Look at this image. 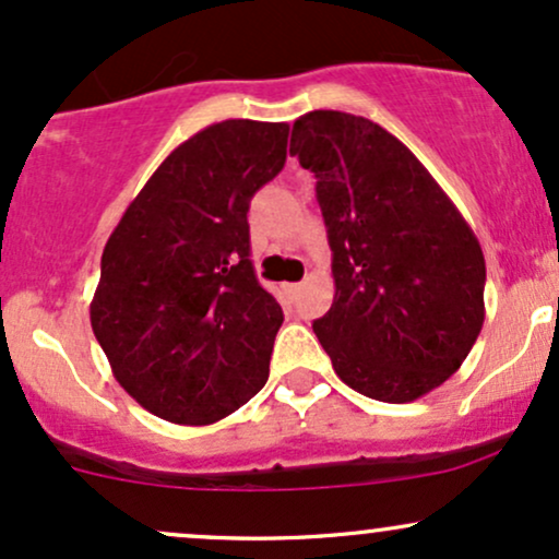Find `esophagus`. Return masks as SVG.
I'll list each match as a JSON object with an SVG mask.
<instances>
[{
	"instance_id": "esophagus-1",
	"label": "esophagus",
	"mask_w": 559,
	"mask_h": 559,
	"mask_svg": "<svg viewBox=\"0 0 559 559\" xmlns=\"http://www.w3.org/2000/svg\"><path fill=\"white\" fill-rule=\"evenodd\" d=\"M284 288H286V294H292V297H294V294H297L301 288V284H286Z\"/></svg>"
}]
</instances>
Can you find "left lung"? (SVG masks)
Here are the masks:
<instances>
[{
  "instance_id": "1",
  "label": "left lung",
  "mask_w": 559,
  "mask_h": 559,
  "mask_svg": "<svg viewBox=\"0 0 559 559\" xmlns=\"http://www.w3.org/2000/svg\"><path fill=\"white\" fill-rule=\"evenodd\" d=\"M288 152L316 173L329 230L336 297L312 331L336 376L391 404L441 386L484 325L476 234L420 159L373 120L307 112Z\"/></svg>"
}]
</instances>
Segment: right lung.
Masks as SVG:
<instances>
[{
    "label": "right lung",
    "mask_w": 559,
    "mask_h": 559,
    "mask_svg": "<svg viewBox=\"0 0 559 559\" xmlns=\"http://www.w3.org/2000/svg\"><path fill=\"white\" fill-rule=\"evenodd\" d=\"M288 123L223 120L170 152L102 252L92 329L141 407L178 426L236 413L267 381L284 310L249 260V202Z\"/></svg>",
    "instance_id": "add662e5"
}]
</instances>
